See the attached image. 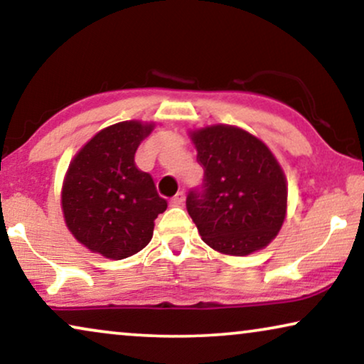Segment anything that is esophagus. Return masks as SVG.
Masks as SVG:
<instances>
[{
    "mask_svg": "<svg viewBox=\"0 0 364 364\" xmlns=\"http://www.w3.org/2000/svg\"><path fill=\"white\" fill-rule=\"evenodd\" d=\"M183 200H186V193H183L182 191L181 192H177L176 196L172 197V200H171V203L173 207H181L182 203H183Z\"/></svg>",
    "mask_w": 364,
    "mask_h": 364,
    "instance_id": "34e87169",
    "label": "esophagus"
}]
</instances>
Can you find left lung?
Instances as JSON below:
<instances>
[{
    "instance_id": "1",
    "label": "left lung",
    "mask_w": 364,
    "mask_h": 364,
    "mask_svg": "<svg viewBox=\"0 0 364 364\" xmlns=\"http://www.w3.org/2000/svg\"><path fill=\"white\" fill-rule=\"evenodd\" d=\"M202 186L187 193V212L202 240L228 255H248L277 237L287 213V182L277 159L252 134L212 126L192 134Z\"/></svg>"
}]
</instances>
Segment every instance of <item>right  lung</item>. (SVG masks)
Instances as JSON below:
<instances>
[{
	"mask_svg": "<svg viewBox=\"0 0 364 364\" xmlns=\"http://www.w3.org/2000/svg\"><path fill=\"white\" fill-rule=\"evenodd\" d=\"M151 124L119 122L96 134L74 157L63 187V212L89 250L122 260L151 242L154 220L167 208L152 177L134 162Z\"/></svg>",
	"mask_w": 364,
	"mask_h": 364,
	"instance_id": "add662e5",
	"label": "right lung"
}]
</instances>
